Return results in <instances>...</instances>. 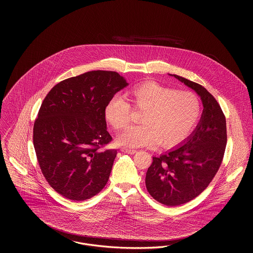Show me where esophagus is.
I'll list each match as a JSON object with an SVG mask.
<instances>
[{
  "instance_id": "esophagus-1",
  "label": "esophagus",
  "mask_w": 253,
  "mask_h": 253,
  "mask_svg": "<svg viewBox=\"0 0 253 253\" xmlns=\"http://www.w3.org/2000/svg\"><path fill=\"white\" fill-rule=\"evenodd\" d=\"M121 152L123 153H126V154H130V155H133L136 153L135 150H132V149H129V148H121Z\"/></svg>"
}]
</instances>
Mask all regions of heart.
I'll return each instance as SVG.
<instances>
[{
	"mask_svg": "<svg viewBox=\"0 0 253 253\" xmlns=\"http://www.w3.org/2000/svg\"><path fill=\"white\" fill-rule=\"evenodd\" d=\"M133 107L144 111L142 124L126 128L117 142L130 148L154 147L160 143L172 148L184 142L201 115L200 100L187 91H176L155 82L137 85L130 92ZM131 105L121 96H114L105 109L107 121L115 129H122L131 119Z\"/></svg>",
	"mask_w": 253,
	"mask_h": 253,
	"instance_id": "b5f03b06",
	"label": "heart"
}]
</instances>
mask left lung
<instances>
[{
	"label": "left lung",
	"mask_w": 253,
	"mask_h": 253,
	"mask_svg": "<svg viewBox=\"0 0 253 253\" xmlns=\"http://www.w3.org/2000/svg\"><path fill=\"white\" fill-rule=\"evenodd\" d=\"M200 96L203 112L190 136L160 157H153L146 188L161 204H185L204 191L222 163L227 145L226 118L216 99L202 85L170 75Z\"/></svg>",
	"instance_id": "1"
}]
</instances>
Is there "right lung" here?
<instances>
[{"instance_id":"right-lung-1","label":"right lung","mask_w":253,"mask_h":253,"mask_svg":"<svg viewBox=\"0 0 253 253\" xmlns=\"http://www.w3.org/2000/svg\"><path fill=\"white\" fill-rule=\"evenodd\" d=\"M128 84L119 73L90 71L60 82L43 99L33 143L43 176L65 198L84 201L106 185L118 153L100 149L112 140L105 109Z\"/></svg>"}]
</instances>
